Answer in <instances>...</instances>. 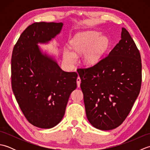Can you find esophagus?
Returning <instances> with one entry per match:
<instances>
[{
    "label": "esophagus",
    "instance_id": "34e87169",
    "mask_svg": "<svg viewBox=\"0 0 150 150\" xmlns=\"http://www.w3.org/2000/svg\"><path fill=\"white\" fill-rule=\"evenodd\" d=\"M81 78L78 77L77 79V87H80V85H81Z\"/></svg>",
    "mask_w": 150,
    "mask_h": 150
}]
</instances>
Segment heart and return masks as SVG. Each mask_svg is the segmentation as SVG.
Instances as JSON below:
<instances>
[{"label":"heart","instance_id":"1","mask_svg":"<svg viewBox=\"0 0 150 150\" xmlns=\"http://www.w3.org/2000/svg\"><path fill=\"white\" fill-rule=\"evenodd\" d=\"M100 33L95 31H86L79 33L70 42L71 52L68 49L64 51V59L69 65L77 60V55L84 53L83 60L86 64L96 63L108 46L106 37H100Z\"/></svg>","mask_w":150,"mask_h":150}]
</instances>
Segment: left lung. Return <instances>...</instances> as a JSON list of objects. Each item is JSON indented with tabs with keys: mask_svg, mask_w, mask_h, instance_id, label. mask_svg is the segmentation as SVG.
Here are the masks:
<instances>
[{
	"mask_svg": "<svg viewBox=\"0 0 150 150\" xmlns=\"http://www.w3.org/2000/svg\"><path fill=\"white\" fill-rule=\"evenodd\" d=\"M86 113L95 128L110 130L122 124L141 90V54L125 28L121 39L96 64L77 69Z\"/></svg>",
	"mask_w": 150,
	"mask_h": 150,
	"instance_id": "left-lung-1",
	"label": "left lung"
}]
</instances>
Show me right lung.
<instances>
[{"label":"right lung","mask_w":150,"mask_h":150,"mask_svg":"<svg viewBox=\"0 0 150 150\" xmlns=\"http://www.w3.org/2000/svg\"><path fill=\"white\" fill-rule=\"evenodd\" d=\"M62 22H35L21 35L13 50L11 87L28 122L52 128L64 115L77 73L66 72L52 57L44 55L38 43H47L62 30Z\"/></svg>","instance_id":"add662e5"}]
</instances>
